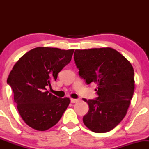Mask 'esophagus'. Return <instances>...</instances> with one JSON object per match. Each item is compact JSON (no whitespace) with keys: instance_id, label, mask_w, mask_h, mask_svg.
Wrapping results in <instances>:
<instances>
[{"instance_id":"34e87169","label":"esophagus","mask_w":149,"mask_h":149,"mask_svg":"<svg viewBox=\"0 0 149 149\" xmlns=\"http://www.w3.org/2000/svg\"><path fill=\"white\" fill-rule=\"evenodd\" d=\"M78 102V100H76V99H71V103L74 104V103H76V102Z\"/></svg>"}]
</instances>
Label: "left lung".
<instances>
[{
	"label": "left lung",
	"mask_w": 149,
	"mask_h": 149,
	"mask_svg": "<svg viewBox=\"0 0 149 149\" xmlns=\"http://www.w3.org/2000/svg\"><path fill=\"white\" fill-rule=\"evenodd\" d=\"M74 60L87 84H97L96 100L89 105L83 123L90 130L104 133L115 128L127 114L134 94V69L120 53L111 47L76 49Z\"/></svg>",
	"instance_id": "obj_1"
}]
</instances>
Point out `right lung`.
Instances as JSON below:
<instances>
[{
  "label": "right lung",
  "mask_w": 149,
  "mask_h": 149,
  "mask_svg": "<svg viewBox=\"0 0 149 149\" xmlns=\"http://www.w3.org/2000/svg\"><path fill=\"white\" fill-rule=\"evenodd\" d=\"M74 49L38 47L24 54L10 71L8 83L25 123L36 130L45 131L59 122L69 98H58L47 87L71 60Z\"/></svg>",
  "instance_id": "obj_1"
}]
</instances>
